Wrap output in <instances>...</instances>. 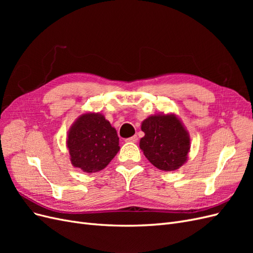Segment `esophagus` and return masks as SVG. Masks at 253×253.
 Returning <instances> with one entry per match:
<instances>
[{
    "label": "esophagus",
    "mask_w": 253,
    "mask_h": 253,
    "mask_svg": "<svg viewBox=\"0 0 253 253\" xmlns=\"http://www.w3.org/2000/svg\"><path fill=\"white\" fill-rule=\"evenodd\" d=\"M126 142H132V143H136L137 141H138V137H137V136H132V137H129V138L126 139Z\"/></svg>",
    "instance_id": "34e87169"
}]
</instances>
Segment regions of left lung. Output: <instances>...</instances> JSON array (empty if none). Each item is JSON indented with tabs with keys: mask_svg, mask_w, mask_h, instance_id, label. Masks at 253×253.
Instances as JSON below:
<instances>
[{
	"mask_svg": "<svg viewBox=\"0 0 253 253\" xmlns=\"http://www.w3.org/2000/svg\"><path fill=\"white\" fill-rule=\"evenodd\" d=\"M144 136L139 147L144 156L157 169L174 171L187 162L190 136L181 120L175 114L149 116L141 124Z\"/></svg>",
	"mask_w": 253,
	"mask_h": 253,
	"instance_id": "1",
	"label": "left lung"
}]
</instances>
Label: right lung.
I'll return each mask as SVG.
<instances>
[{"mask_svg": "<svg viewBox=\"0 0 253 253\" xmlns=\"http://www.w3.org/2000/svg\"><path fill=\"white\" fill-rule=\"evenodd\" d=\"M66 147L72 165L85 173L104 169L120 149L116 128L102 114L91 112L81 114L72 125Z\"/></svg>", "mask_w": 253, "mask_h": 253, "instance_id": "add662e5", "label": "right lung"}]
</instances>
